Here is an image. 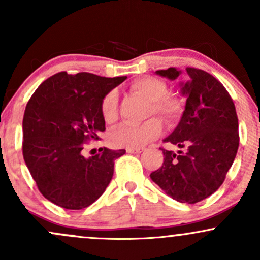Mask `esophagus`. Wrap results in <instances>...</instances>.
<instances>
[{
	"label": "esophagus",
	"mask_w": 260,
	"mask_h": 260,
	"mask_svg": "<svg viewBox=\"0 0 260 260\" xmlns=\"http://www.w3.org/2000/svg\"><path fill=\"white\" fill-rule=\"evenodd\" d=\"M143 150H144V149H143V148H137V149H127V153H129V154H139V153H142Z\"/></svg>",
	"instance_id": "1"
}]
</instances>
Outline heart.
Returning a JSON list of instances; mask_svg holds the SVG:
<instances>
[{
  "label": "heart",
  "instance_id": "b5f03b06",
  "mask_svg": "<svg viewBox=\"0 0 260 260\" xmlns=\"http://www.w3.org/2000/svg\"><path fill=\"white\" fill-rule=\"evenodd\" d=\"M131 89L150 101L148 116L156 115L165 123L175 124L183 112V101L180 96L170 94L168 84L162 79L153 76L140 77L131 84ZM103 120L112 124L118 118V95L116 91H109L100 104ZM162 124L159 118L153 117L142 124H122L113 129L109 136L112 147L137 149L144 147L150 140L160 136Z\"/></svg>",
  "mask_w": 260,
  "mask_h": 260
}]
</instances>
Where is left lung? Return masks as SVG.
Masks as SVG:
<instances>
[{
  "label": "left lung",
  "mask_w": 260,
  "mask_h": 260,
  "mask_svg": "<svg viewBox=\"0 0 260 260\" xmlns=\"http://www.w3.org/2000/svg\"><path fill=\"white\" fill-rule=\"evenodd\" d=\"M186 110L180 123L164 143L183 148L178 154L160 148L164 162L150 177L177 202L194 204L216 192L223 183L240 144L235 104L215 77L187 67ZM176 79L180 71L170 67L156 72Z\"/></svg>",
  "instance_id": "1"
}]
</instances>
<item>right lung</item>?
Here are the masks:
<instances>
[{
    "instance_id": "add662e5",
    "label": "right lung",
    "mask_w": 260,
    "mask_h": 260,
    "mask_svg": "<svg viewBox=\"0 0 260 260\" xmlns=\"http://www.w3.org/2000/svg\"><path fill=\"white\" fill-rule=\"evenodd\" d=\"M126 78L58 72L29 99L23 117V157L38 189L53 204L79 210L109 186L115 160L126 150L104 148L89 159L82 150L106 129L101 100Z\"/></svg>"
}]
</instances>
